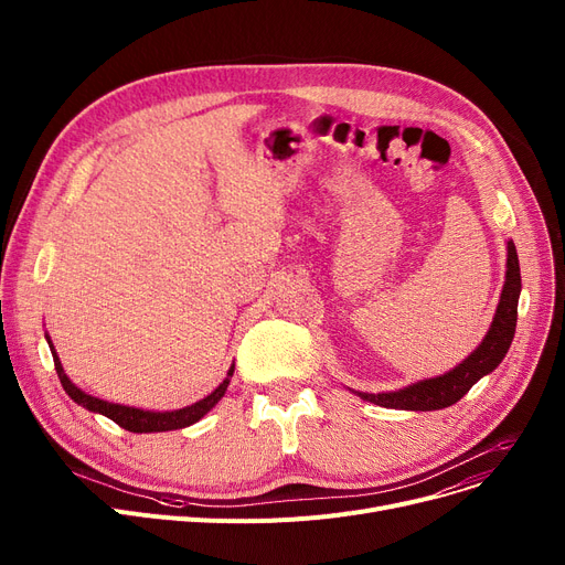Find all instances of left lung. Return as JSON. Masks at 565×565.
Instances as JSON below:
<instances>
[{"label":"left lung","instance_id":"left-lung-1","mask_svg":"<svg viewBox=\"0 0 565 565\" xmlns=\"http://www.w3.org/2000/svg\"><path fill=\"white\" fill-rule=\"evenodd\" d=\"M520 290H522V279H520L518 249L513 241H509L507 243V281H503L490 330L483 337V341L477 345V350L467 354V358L451 371L435 377L417 380L396 392H380V394L354 392V390L350 392L358 394L362 401L375 403L380 407L412 409V412H430V409H441L458 403L473 387V384H477L483 375L492 373L501 364V360L507 358V352L515 337Z\"/></svg>","mask_w":565,"mask_h":565}]
</instances>
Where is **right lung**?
I'll return each mask as SVG.
<instances>
[{
    "instance_id": "add662e5",
    "label": "right lung",
    "mask_w": 565,
    "mask_h": 565,
    "mask_svg": "<svg viewBox=\"0 0 565 565\" xmlns=\"http://www.w3.org/2000/svg\"><path fill=\"white\" fill-rule=\"evenodd\" d=\"M45 341L50 345V352H52V358H54V369L58 373V380H62V387L66 390V394L77 405H82L84 409L103 414V417L111 419L114 424H118V426L130 430V433H164V430H178V428H188V426L196 424L199 419H203L205 414L211 412L222 401V396L226 394L228 382L233 377V371H235V364H231L226 377L220 382V387L215 392L207 394L205 398L188 405V407L171 409V412L141 409V407H130V405H121V403H109V401H103L98 396H92V394L82 392L77 384H73L71 377L66 375V371L62 366V360H58V354H56V350L52 345V339L47 334H45Z\"/></svg>"
}]
</instances>
